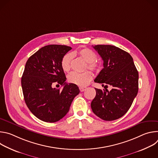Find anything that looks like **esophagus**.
I'll return each mask as SVG.
<instances>
[{"mask_svg":"<svg viewBox=\"0 0 158 158\" xmlns=\"http://www.w3.org/2000/svg\"><path fill=\"white\" fill-rule=\"evenodd\" d=\"M85 89H86V88H85V87H79V90H80V91H81V92H83V91H84Z\"/></svg>","mask_w":158,"mask_h":158,"instance_id":"esophagus-1","label":"esophagus"}]
</instances>
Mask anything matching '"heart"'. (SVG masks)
<instances>
[{
    "mask_svg": "<svg viewBox=\"0 0 158 158\" xmlns=\"http://www.w3.org/2000/svg\"><path fill=\"white\" fill-rule=\"evenodd\" d=\"M80 57L87 62L86 67L92 71H98L100 69V65L96 61L97 55L91 49L84 48L78 52ZM73 54L72 53H67L65 54L61 60V67L64 72H69L71 69V63ZM91 73L86 71L83 73H72L68 76L67 80L69 83L76 84L80 87H85L92 80Z\"/></svg>",
    "mask_w": 158,
    "mask_h": 158,
    "instance_id": "b5f03b06",
    "label": "heart"
}]
</instances>
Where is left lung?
Wrapping results in <instances>:
<instances>
[{
	"mask_svg": "<svg viewBox=\"0 0 158 158\" xmlns=\"http://www.w3.org/2000/svg\"><path fill=\"white\" fill-rule=\"evenodd\" d=\"M103 60L104 68L94 79L107 89H96V95L91 106L101 119L110 121L123 116L131 107L138 92L139 74L131 56L110 45L93 46Z\"/></svg>",
	"mask_w": 158,
	"mask_h": 158,
	"instance_id": "1",
	"label": "left lung"
}]
</instances>
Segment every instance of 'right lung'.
<instances>
[{"instance_id": "add662e5", "label": "right lung", "mask_w": 158, "mask_h": 158, "mask_svg": "<svg viewBox=\"0 0 158 158\" xmlns=\"http://www.w3.org/2000/svg\"><path fill=\"white\" fill-rule=\"evenodd\" d=\"M71 49L63 45H48L31 56L26 64L21 79L24 101L32 113L44 122L55 123L64 118L80 92L77 85L65 82L61 67L62 57ZM54 83L63 85V90L53 88Z\"/></svg>"}]
</instances>
